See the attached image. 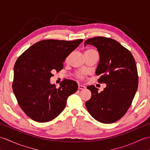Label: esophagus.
<instances>
[{"mask_svg": "<svg viewBox=\"0 0 150 150\" xmlns=\"http://www.w3.org/2000/svg\"><path fill=\"white\" fill-rule=\"evenodd\" d=\"M78 88L79 90H84V89H85V86H82V85H81V84L78 85Z\"/></svg>", "mask_w": 150, "mask_h": 150, "instance_id": "esophagus-1", "label": "esophagus"}]
</instances>
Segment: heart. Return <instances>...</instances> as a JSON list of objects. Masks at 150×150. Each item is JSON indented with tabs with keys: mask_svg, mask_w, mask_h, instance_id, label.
<instances>
[{
	"mask_svg": "<svg viewBox=\"0 0 150 150\" xmlns=\"http://www.w3.org/2000/svg\"><path fill=\"white\" fill-rule=\"evenodd\" d=\"M91 50H95L94 49H91V48H89V49H87L86 50V52H87V51H91ZM77 77L79 79H84V77H85V75L83 74V73H78L77 74Z\"/></svg>",
	"mask_w": 150,
	"mask_h": 150,
	"instance_id": "1",
	"label": "heart"
}]
</instances>
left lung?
Listing matches in <instances>:
<instances>
[{
	"label": "left lung",
	"mask_w": 150,
	"mask_h": 150,
	"mask_svg": "<svg viewBox=\"0 0 150 150\" xmlns=\"http://www.w3.org/2000/svg\"><path fill=\"white\" fill-rule=\"evenodd\" d=\"M97 47L100 60L96 75L99 83L106 84L100 93L95 86L87 88L91 97L86 103L89 113L98 122L110 124L121 119L131 106L138 88V73L134 57L129 51L111 38L95 37L84 45Z\"/></svg>",
	"instance_id": "8db88e82"
}]
</instances>
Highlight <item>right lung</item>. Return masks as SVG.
<instances>
[{"label": "right lung", "instance_id": "1", "mask_svg": "<svg viewBox=\"0 0 150 150\" xmlns=\"http://www.w3.org/2000/svg\"><path fill=\"white\" fill-rule=\"evenodd\" d=\"M47 39L21 54L14 66L13 91L21 109L38 122L52 120L62 112L67 98L78 90L75 81L64 79L60 87L50 84L53 71L63 68L66 58L82 42Z\"/></svg>", "mask_w": 150, "mask_h": 150}]
</instances>
